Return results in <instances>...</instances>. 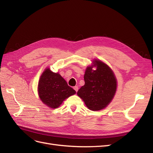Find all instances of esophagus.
Instances as JSON below:
<instances>
[{
	"label": "esophagus",
	"mask_w": 153,
	"mask_h": 153,
	"mask_svg": "<svg viewBox=\"0 0 153 153\" xmlns=\"http://www.w3.org/2000/svg\"><path fill=\"white\" fill-rule=\"evenodd\" d=\"M73 89H75V91L76 92H77V91H78V87L77 86H75V87H73Z\"/></svg>",
	"instance_id": "esophagus-1"
}]
</instances>
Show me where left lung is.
I'll use <instances>...</instances> for the list:
<instances>
[{
    "label": "left lung",
    "mask_w": 153,
    "mask_h": 153,
    "mask_svg": "<svg viewBox=\"0 0 153 153\" xmlns=\"http://www.w3.org/2000/svg\"><path fill=\"white\" fill-rule=\"evenodd\" d=\"M84 81L85 85L78 91L77 94L87 107L92 111L106 108L117 89V80L112 69L100 60H93L92 66L86 68Z\"/></svg>",
    "instance_id": "1"
}]
</instances>
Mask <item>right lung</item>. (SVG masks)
Returning <instances> with one entry per match:
<instances>
[{
    "label": "right lung",
    "mask_w": 153,
    "mask_h": 153,
    "mask_svg": "<svg viewBox=\"0 0 153 153\" xmlns=\"http://www.w3.org/2000/svg\"><path fill=\"white\" fill-rule=\"evenodd\" d=\"M38 94L42 102L51 108H57L63 101L76 93L58 73L45 69L38 83Z\"/></svg>",
    "instance_id": "right-lung-1"
}]
</instances>
